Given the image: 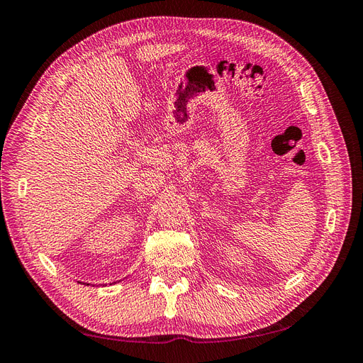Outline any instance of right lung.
I'll return each instance as SVG.
<instances>
[{"label":"right lung","mask_w":363,"mask_h":363,"mask_svg":"<svg viewBox=\"0 0 363 363\" xmlns=\"http://www.w3.org/2000/svg\"><path fill=\"white\" fill-rule=\"evenodd\" d=\"M79 283H82V284H86V286H89L91 283H84V281H79ZM103 286H106V284H103Z\"/></svg>","instance_id":"add662e5"}]
</instances>
